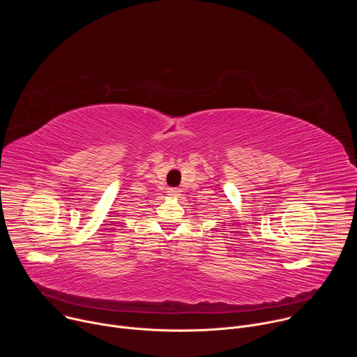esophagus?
I'll list each match as a JSON object with an SVG mask.
<instances>
[{
	"label": "esophagus",
	"instance_id": "34e87169",
	"mask_svg": "<svg viewBox=\"0 0 357 357\" xmlns=\"http://www.w3.org/2000/svg\"><path fill=\"white\" fill-rule=\"evenodd\" d=\"M168 193H169L171 196H178V195L181 193V189H178V188H169V189H168Z\"/></svg>",
	"mask_w": 357,
	"mask_h": 357
}]
</instances>
